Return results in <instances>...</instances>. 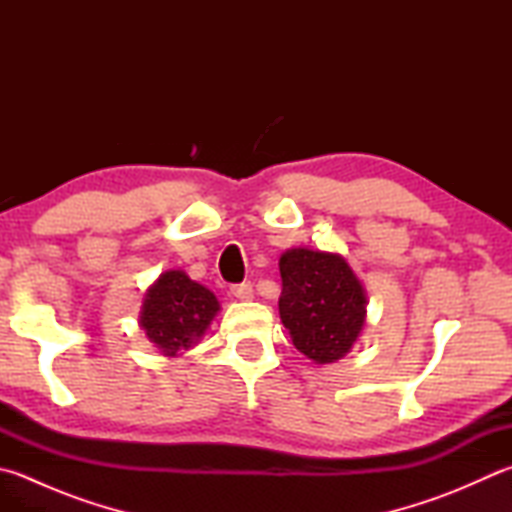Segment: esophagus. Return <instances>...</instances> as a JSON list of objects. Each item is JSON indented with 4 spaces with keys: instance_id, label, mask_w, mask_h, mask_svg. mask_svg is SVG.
I'll return each instance as SVG.
<instances>
[{
    "instance_id": "obj_1",
    "label": "esophagus",
    "mask_w": 512,
    "mask_h": 512,
    "mask_svg": "<svg viewBox=\"0 0 512 512\" xmlns=\"http://www.w3.org/2000/svg\"><path fill=\"white\" fill-rule=\"evenodd\" d=\"M231 294H234L238 301H252V298H254V285L252 283L231 285Z\"/></svg>"
}]
</instances>
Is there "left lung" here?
<instances>
[{
  "label": "left lung",
  "instance_id": "1",
  "mask_svg": "<svg viewBox=\"0 0 512 512\" xmlns=\"http://www.w3.org/2000/svg\"><path fill=\"white\" fill-rule=\"evenodd\" d=\"M278 312L298 352L316 363L341 359L365 323V292L339 254L289 249L281 256Z\"/></svg>",
  "mask_w": 512,
  "mask_h": 512
}]
</instances>
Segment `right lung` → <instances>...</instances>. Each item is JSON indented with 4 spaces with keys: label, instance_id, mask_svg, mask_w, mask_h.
I'll return each mask as SVG.
<instances>
[{
    "label": "right lung",
    "instance_id": "obj_1",
    "mask_svg": "<svg viewBox=\"0 0 512 512\" xmlns=\"http://www.w3.org/2000/svg\"><path fill=\"white\" fill-rule=\"evenodd\" d=\"M218 310V298L207 287L173 269L147 292L140 325L162 354L178 356L205 334Z\"/></svg>",
    "mask_w": 512,
    "mask_h": 512
}]
</instances>
